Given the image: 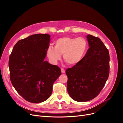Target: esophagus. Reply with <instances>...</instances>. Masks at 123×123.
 I'll return each mask as SVG.
<instances>
[{
  "label": "esophagus",
  "instance_id": "1",
  "mask_svg": "<svg viewBox=\"0 0 123 123\" xmlns=\"http://www.w3.org/2000/svg\"><path fill=\"white\" fill-rule=\"evenodd\" d=\"M61 72H62V73H65V70L63 68H62L61 69Z\"/></svg>",
  "mask_w": 123,
  "mask_h": 123
}]
</instances>
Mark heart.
I'll return each instance as SVG.
<instances>
[{"label": "heart", "mask_w": 123, "mask_h": 123, "mask_svg": "<svg viewBox=\"0 0 123 123\" xmlns=\"http://www.w3.org/2000/svg\"><path fill=\"white\" fill-rule=\"evenodd\" d=\"M54 47L48 48L47 55L50 62L56 65L63 55L64 61L70 66L77 65L83 60L88 50V43L84 37L65 36L54 42Z\"/></svg>", "instance_id": "heart-1"}]
</instances>
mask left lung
<instances>
[{
	"label": "left lung",
	"mask_w": 123,
	"mask_h": 123,
	"mask_svg": "<svg viewBox=\"0 0 123 123\" xmlns=\"http://www.w3.org/2000/svg\"><path fill=\"white\" fill-rule=\"evenodd\" d=\"M86 37L89 48L83 60L66 71L68 93L79 102H87L97 96L109 74L110 56L105 44L91 35Z\"/></svg>",
	"instance_id": "left-lung-1"
}]
</instances>
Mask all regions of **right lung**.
I'll list each match as a JSON object with an SVG mask.
<instances>
[{
  "mask_svg": "<svg viewBox=\"0 0 123 123\" xmlns=\"http://www.w3.org/2000/svg\"><path fill=\"white\" fill-rule=\"evenodd\" d=\"M50 35L36 34L21 39L14 46L9 57L11 81L24 99L39 103L49 98L61 69L44 61Z\"/></svg>",
  "mask_w": 123,
  "mask_h": 123,
  "instance_id": "obj_1",
  "label": "right lung"
}]
</instances>
